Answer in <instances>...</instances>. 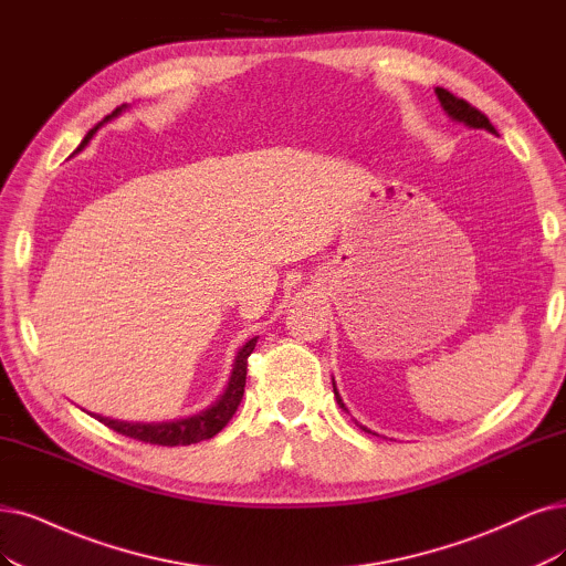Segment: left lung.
Masks as SVG:
<instances>
[{
	"instance_id": "1",
	"label": "left lung",
	"mask_w": 566,
	"mask_h": 566,
	"mask_svg": "<svg viewBox=\"0 0 566 566\" xmlns=\"http://www.w3.org/2000/svg\"><path fill=\"white\" fill-rule=\"evenodd\" d=\"M436 95H438V99H441V107L446 109V114L452 118V120H459V123H464V125H469V128H480V130H488V133H492V135H496V130H494V125L490 123V118L480 112V109H475L473 104H469L467 99H462V97H454L450 91H446V88H436ZM333 394H336V399H338V403H340V408H345V403H343V399H340V394H338V389H336V382H333ZM361 427V424H359ZM364 431H368L366 427H361ZM370 433V431H368Z\"/></svg>"
}]
</instances>
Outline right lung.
<instances>
[{
    "label": "right lung",
    "mask_w": 566,
    "mask_h": 566,
    "mask_svg": "<svg viewBox=\"0 0 566 566\" xmlns=\"http://www.w3.org/2000/svg\"><path fill=\"white\" fill-rule=\"evenodd\" d=\"M118 112H120V107L112 116H116ZM107 118H104V120H107ZM97 128H99V125H95V128L86 137H83V142L78 144L76 151H81L83 146L91 142V137L97 133ZM254 347H256V338H251L238 352L235 364H233V373H230L226 391L219 396V401L212 408L202 410L200 415L186 417V420H177V422H163V424H128V422H118V420H107V417H99V415H97V420L107 424L109 429H114L116 433L125 436V438H135V441L151 443V446L175 448V446H191V443L207 441V438L217 436L228 424L230 417L235 415V410L242 401V394H244L247 359H249V354L254 352Z\"/></svg>",
    "instance_id": "obj_1"
}]
</instances>
